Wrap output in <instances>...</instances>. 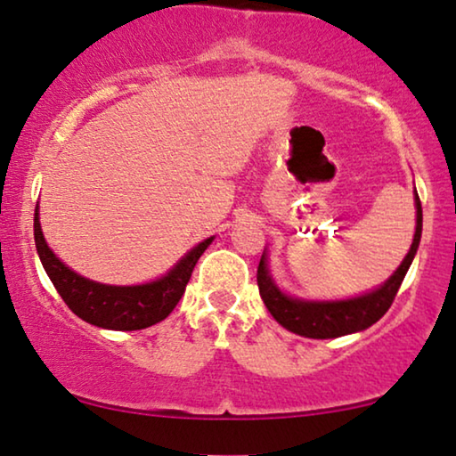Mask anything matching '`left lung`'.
Instances as JSON below:
<instances>
[{
  "instance_id": "obj_1",
  "label": "left lung",
  "mask_w": 456,
  "mask_h": 456,
  "mask_svg": "<svg viewBox=\"0 0 456 456\" xmlns=\"http://www.w3.org/2000/svg\"><path fill=\"white\" fill-rule=\"evenodd\" d=\"M415 209L417 224L413 245H411L407 257L396 267V272L379 286V289L367 292V295L345 298V301H303V298H292L284 295L282 290L273 284L267 270L265 253L261 255L257 267V286L259 295L264 298L265 307L273 315L280 326L305 338H338V336L361 332L370 328L390 309L398 289H401L404 273L409 272L411 261H413L421 240V201L415 191Z\"/></svg>"
}]
</instances>
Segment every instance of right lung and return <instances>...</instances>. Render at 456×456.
<instances>
[{
	"instance_id": "obj_1",
	"label": "right lung",
	"mask_w": 456,
	"mask_h": 456,
	"mask_svg": "<svg viewBox=\"0 0 456 456\" xmlns=\"http://www.w3.org/2000/svg\"><path fill=\"white\" fill-rule=\"evenodd\" d=\"M211 240L214 236L192 247L166 276L155 282L139 286L102 284L83 278L55 257V253L43 239L39 205L35 208V245L49 280L72 309V314H77L86 323L105 330H142L166 320L183 298L191 273Z\"/></svg>"
}]
</instances>
